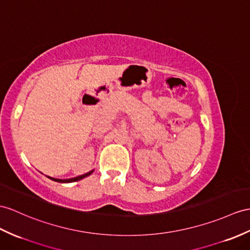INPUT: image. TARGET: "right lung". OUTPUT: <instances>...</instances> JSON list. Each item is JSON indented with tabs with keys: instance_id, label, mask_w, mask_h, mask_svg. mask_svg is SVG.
<instances>
[{
	"instance_id": "1",
	"label": "right lung",
	"mask_w": 250,
	"mask_h": 250,
	"mask_svg": "<svg viewBox=\"0 0 250 250\" xmlns=\"http://www.w3.org/2000/svg\"><path fill=\"white\" fill-rule=\"evenodd\" d=\"M92 173H93V171H91V172H89V173H87V174H83V175H82V176H78V177L71 178V179H56V178H52V177H48V178L52 179V180H54V181L62 182V184H69V182H74V181L81 180V179H83V178H84V177H87V176L91 175Z\"/></svg>"
}]
</instances>
